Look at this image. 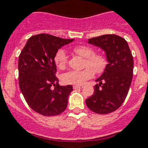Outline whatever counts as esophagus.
Returning a JSON list of instances; mask_svg holds the SVG:
<instances>
[{
  "instance_id": "34e87169",
  "label": "esophagus",
  "mask_w": 148,
  "mask_h": 148,
  "mask_svg": "<svg viewBox=\"0 0 148 148\" xmlns=\"http://www.w3.org/2000/svg\"><path fill=\"white\" fill-rule=\"evenodd\" d=\"M73 88L74 89H81V88H83V85H74Z\"/></svg>"
}]
</instances>
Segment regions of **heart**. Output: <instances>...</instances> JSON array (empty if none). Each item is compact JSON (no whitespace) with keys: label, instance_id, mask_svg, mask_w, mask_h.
<instances>
[{"label":"heart","instance_id":"b5f03b06","mask_svg":"<svg viewBox=\"0 0 148 148\" xmlns=\"http://www.w3.org/2000/svg\"><path fill=\"white\" fill-rule=\"evenodd\" d=\"M75 53L86 58L82 71H70L64 73L62 77V82L65 84L82 85L86 80L94 76V72L100 73L106 67L105 58L100 55L94 54V50L86 45H78L74 49ZM54 61L58 68H65L68 62V55L64 49H59L54 56Z\"/></svg>","mask_w":148,"mask_h":148}]
</instances>
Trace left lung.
<instances>
[{
	"mask_svg": "<svg viewBox=\"0 0 148 148\" xmlns=\"http://www.w3.org/2000/svg\"><path fill=\"white\" fill-rule=\"evenodd\" d=\"M88 43L101 48L108 64L103 74L97 78L93 94L86 99L91 111L109 114L124 103L133 77L134 61L128 42L117 35L106 34L89 39Z\"/></svg>",
	"mask_w": 148,
	"mask_h": 148,
	"instance_id": "left-lung-1",
	"label": "left lung"
}]
</instances>
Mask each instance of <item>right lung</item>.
<instances>
[{"mask_svg": "<svg viewBox=\"0 0 148 148\" xmlns=\"http://www.w3.org/2000/svg\"><path fill=\"white\" fill-rule=\"evenodd\" d=\"M73 41L44 33L32 36L19 56L20 90L29 106L37 113L57 116L67 108L73 86L58 84L54 56L58 49Z\"/></svg>", "mask_w": 148, "mask_h": 148, "instance_id": "obj_1", "label": "right lung"}]
</instances>
